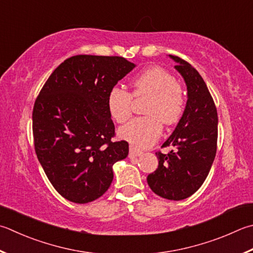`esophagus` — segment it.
Instances as JSON below:
<instances>
[{
    "instance_id": "34e87169",
    "label": "esophagus",
    "mask_w": 253,
    "mask_h": 253,
    "mask_svg": "<svg viewBox=\"0 0 253 253\" xmlns=\"http://www.w3.org/2000/svg\"><path fill=\"white\" fill-rule=\"evenodd\" d=\"M142 154V152L134 149L133 146H130V151H128V157H136V156H140Z\"/></svg>"
}]
</instances>
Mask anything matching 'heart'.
<instances>
[{"label":"heart","instance_id":"obj_1","mask_svg":"<svg viewBox=\"0 0 253 253\" xmlns=\"http://www.w3.org/2000/svg\"><path fill=\"white\" fill-rule=\"evenodd\" d=\"M134 97L149 96L144 112L119 128V136L135 149H146L160 139L164 125H174L182 117L185 98L180 85L168 70L151 67L132 80ZM132 94L113 87L108 93L107 108L114 121L125 122L132 113Z\"/></svg>","mask_w":253,"mask_h":253}]
</instances>
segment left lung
Masks as SVG:
<instances>
[{
	"label": "left lung",
	"mask_w": 253,
	"mask_h": 253,
	"mask_svg": "<svg viewBox=\"0 0 253 253\" xmlns=\"http://www.w3.org/2000/svg\"><path fill=\"white\" fill-rule=\"evenodd\" d=\"M187 87L183 116L163 146H174L169 154L157 152L159 166L147 176V184L159 196L182 201L192 196L206 179L217 151L218 116L215 102L202 76L187 61L169 55Z\"/></svg>",
	"instance_id": "1"
}]
</instances>
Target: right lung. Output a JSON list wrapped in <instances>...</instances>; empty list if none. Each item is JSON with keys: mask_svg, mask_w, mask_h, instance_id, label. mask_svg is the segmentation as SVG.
Returning a JSON list of instances; mask_svg holds the SVG:
<instances>
[{"mask_svg": "<svg viewBox=\"0 0 253 253\" xmlns=\"http://www.w3.org/2000/svg\"><path fill=\"white\" fill-rule=\"evenodd\" d=\"M135 64L119 56L77 55L47 79L33 109L37 159L54 188L76 204L96 201L113 179L112 166L128 154L112 142L107 98Z\"/></svg>", "mask_w": 253, "mask_h": 253, "instance_id": "1", "label": "right lung"}]
</instances>
